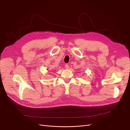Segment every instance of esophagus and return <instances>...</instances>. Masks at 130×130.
I'll list each match as a JSON object with an SVG mask.
<instances>
[{
    "label": "esophagus",
    "instance_id": "obj_1",
    "mask_svg": "<svg viewBox=\"0 0 130 130\" xmlns=\"http://www.w3.org/2000/svg\"><path fill=\"white\" fill-rule=\"evenodd\" d=\"M69 65H68V64H66L65 65V68H66V69H69Z\"/></svg>",
    "mask_w": 130,
    "mask_h": 130
}]
</instances>
